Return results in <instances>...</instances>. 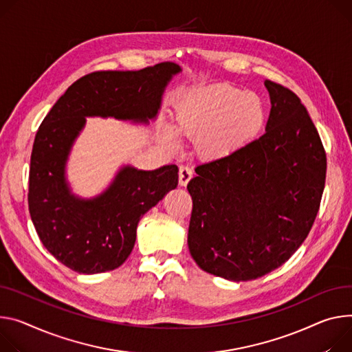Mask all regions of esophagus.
Instances as JSON below:
<instances>
[{"label": "esophagus", "mask_w": 352, "mask_h": 352, "mask_svg": "<svg viewBox=\"0 0 352 352\" xmlns=\"http://www.w3.org/2000/svg\"><path fill=\"white\" fill-rule=\"evenodd\" d=\"M194 175V171L190 170L188 166H181L179 167V185L181 186H186V184L189 182V179L192 178Z\"/></svg>", "instance_id": "1"}]
</instances>
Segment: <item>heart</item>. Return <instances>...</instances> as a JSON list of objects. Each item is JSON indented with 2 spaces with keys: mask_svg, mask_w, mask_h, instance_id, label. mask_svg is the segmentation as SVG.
<instances>
[{
  "mask_svg": "<svg viewBox=\"0 0 352 352\" xmlns=\"http://www.w3.org/2000/svg\"><path fill=\"white\" fill-rule=\"evenodd\" d=\"M177 132L200 138L210 157L229 155L257 139L265 124V108L252 92L230 84H210L184 92L175 108Z\"/></svg>",
  "mask_w": 352,
  "mask_h": 352,
  "instance_id": "b5f03b06",
  "label": "heart"
}]
</instances>
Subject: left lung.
Returning a JSON list of instances; mask_svg holds the SVG:
<instances>
[{
    "label": "left lung",
    "mask_w": 352,
    "mask_h": 352,
    "mask_svg": "<svg viewBox=\"0 0 352 352\" xmlns=\"http://www.w3.org/2000/svg\"><path fill=\"white\" fill-rule=\"evenodd\" d=\"M265 133L204 163L188 182V247L201 270L234 282L261 278L306 240L320 206L327 160L306 108L276 82Z\"/></svg>",
    "instance_id": "1"
}]
</instances>
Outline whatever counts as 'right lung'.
<instances>
[{
  "mask_svg": "<svg viewBox=\"0 0 352 352\" xmlns=\"http://www.w3.org/2000/svg\"><path fill=\"white\" fill-rule=\"evenodd\" d=\"M181 72L164 61L139 72L91 73L72 84L43 119L30 155L28 204L41 241L63 265L87 275L120 267L143 214L178 185L177 166L146 171L127 164L101 194L76 195L66 167L85 118L148 124Z\"/></svg>",
  "mask_w": 352,
  "mask_h": 352,
  "instance_id": "1",
  "label": "right lung"
}]
</instances>
